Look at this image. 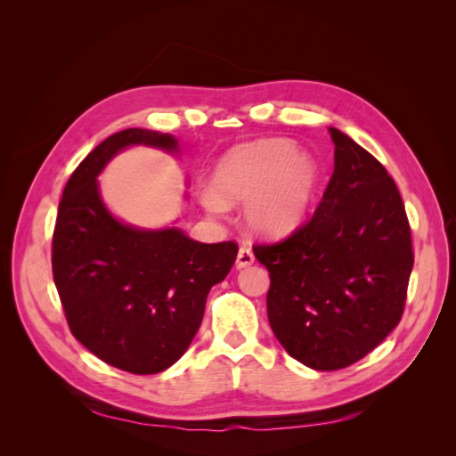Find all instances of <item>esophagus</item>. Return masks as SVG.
Listing matches in <instances>:
<instances>
[{"instance_id":"1","label":"esophagus","mask_w":456,"mask_h":456,"mask_svg":"<svg viewBox=\"0 0 456 456\" xmlns=\"http://www.w3.org/2000/svg\"><path fill=\"white\" fill-rule=\"evenodd\" d=\"M255 262V255H253V249L249 245H241L240 251H238V258H236V266L238 268H247L251 266Z\"/></svg>"}]
</instances>
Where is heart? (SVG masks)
I'll use <instances>...</instances> for the list:
<instances>
[{"label":"heart","instance_id":"b5f03b06","mask_svg":"<svg viewBox=\"0 0 456 456\" xmlns=\"http://www.w3.org/2000/svg\"><path fill=\"white\" fill-rule=\"evenodd\" d=\"M317 186V167L295 144L272 139L230 150L215 169V188L201 190V203L224 215L228 203L245 205V218L262 236L278 238L305 218Z\"/></svg>","mask_w":456,"mask_h":456}]
</instances>
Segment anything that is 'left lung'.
I'll return each instance as SVG.
<instances>
[{"label": "left lung", "instance_id": "1", "mask_svg": "<svg viewBox=\"0 0 456 456\" xmlns=\"http://www.w3.org/2000/svg\"><path fill=\"white\" fill-rule=\"evenodd\" d=\"M335 171L314 215L278 243H255L270 272L268 322L289 355L315 370L360 362L405 310L412 241L384 165L330 127Z\"/></svg>", "mask_w": 456, "mask_h": 456}]
</instances>
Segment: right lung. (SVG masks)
I'll return each instance as SVG.
<instances>
[{"instance_id":"add662e5","label":"right lung","mask_w":456,"mask_h":456,"mask_svg":"<svg viewBox=\"0 0 456 456\" xmlns=\"http://www.w3.org/2000/svg\"><path fill=\"white\" fill-rule=\"evenodd\" d=\"M131 144L176 150L167 133L126 129L77 165L53 232V280L68 327L89 352L133 375H156L188 350L238 243H200L176 228L139 230L110 215L96 175Z\"/></svg>"}]
</instances>
